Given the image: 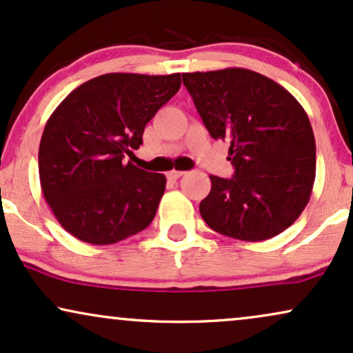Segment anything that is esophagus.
Returning a JSON list of instances; mask_svg holds the SVG:
<instances>
[{
	"mask_svg": "<svg viewBox=\"0 0 353 353\" xmlns=\"http://www.w3.org/2000/svg\"><path fill=\"white\" fill-rule=\"evenodd\" d=\"M184 174H185L184 171H176V169H172V171L168 172V179L169 181H177L179 177L184 176Z\"/></svg>",
	"mask_w": 353,
	"mask_h": 353,
	"instance_id": "esophagus-1",
	"label": "esophagus"
}]
</instances>
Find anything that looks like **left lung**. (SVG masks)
<instances>
[{"label": "left lung", "mask_w": 353, "mask_h": 353, "mask_svg": "<svg viewBox=\"0 0 353 353\" xmlns=\"http://www.w3.org/2000/svg\"><path fill=\"white\" fill-rule=\"evenodd\" d=\"M203 125L230 143L232 179L210 176L201 202L212 230L245 241L273 239L298 220L316 179V139L286 88L248 69L182 74Z\"/></svg>", "instance_id": "8db88e82"}]
</instances>
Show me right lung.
<instances>
[{
  "mask_svg": "<svg viewBox=\"0 0 353 353\" xmlns=\"http://www.w3.org/2000/svg\"><path fill=\"white\" fill-rule=\"evenodd\" d=\"M181 88V74H105L72 90L50 114L39 144V179L50 210L75 239L112 245L154 219L165 176L125 156Z\"/></svg>",
  "mask_w": 353,
  "mask_h": 353,
  "instance_id": "right-lung-1",
  "label": "right lung"
}]
</instances>
